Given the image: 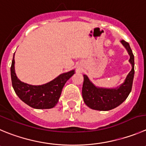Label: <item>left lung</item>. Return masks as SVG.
<instances>
[{"mask_svg":"<svg viewBox=\"0 0 146 146\" xmlns=\"http://www.w3.org/2000/svg\"><path fill=\"white\" fill-rule=\"evenodd\" d=\"M130 54V62L132 70L127 76L125 81L119 88L107 89L96 88L86 75H84L82 88V96L85 104L89 108L100 111H108L120 105L130 94L134 78V54L128 42L124 39L121 41Z\"/></svg>","mask_w":146,"mask_h":146,"instance_id":"obj_1","label":"left lung"}]
</instances>
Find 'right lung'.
I'll return each instance as SVG.
<instances>
[{
    "mask_svg": "<svg viewBox=\"0 0 146 146\" xmlns=\"http://www.w3.org/2000/svg\"><path fill=\"white\" fill-rule=\"evenodd\" d=\"M74 74V70L62 73L50 82L41 86L24 84L18 79L14 70V55L11 67L12 86L21 101L35 109H51L56 105L66 81Z\"/></svg>",
    "mask_w": 146,
    "mask_h": 146,
    "instance_id": "1",
    "label": "right lung"
}]
</instances>
